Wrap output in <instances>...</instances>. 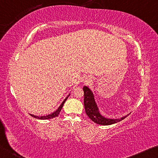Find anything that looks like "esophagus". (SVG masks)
Instances as JSON below:
<instances>
[{
    "label": "esophagus",
    "instance_id": "esophagus-1",
    "mask_svg": "<svg viewBox=\"0 0 158 158\" xmlns=\"http://www.w3.org/2000/svg\"><path fill=\"white\" fill-rule=\"evenodd\" d=\"M83 82H89V81L87 78H85V80H83Z\"/></svg>",
    "mask_w": 158,
    "mask_h": 158
}]
</instances>
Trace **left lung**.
<instances>
[{
  "label": "left lung",
  "instance_id": "1",
  "mask_svg": "<svg viewBox=\"0 0 158 158\" xmlns=\"http://www.w3.org/2000/svg\"><path fill=\"white\" fill-rule=\"evenodd\" d=\"M84 91V106L85 110L87 115L90 119L94 121V123L98 124L107 126L111 125L113 123H117L118 121L124 119V118L128 116H123L120 118H107L101 114L99 112L98 105L94 100V94L93 92L90 90V89L88 87L84 86L83 87Z\"/></svg>",
  "mask_w": 158,
  "mask_h": 158
}]
</instances>
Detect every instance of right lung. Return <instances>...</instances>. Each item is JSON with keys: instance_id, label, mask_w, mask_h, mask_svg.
Listing matches in <instances>:
<instances>
[{"instance_id": "add662e5", "label": "right lung", "mask_w": 158, "mask_h": 158, "mask_svg": "<svg viewBox=\"0 0 158 158\" xmlns=\"http://www.w3.org/2000/svg\"><path fill=\"white\" fill-rule=\"evenodd\" d=\"M69 96H68L67 98H65V99H64V102H63L61 103V104H60V105L59 106V107L58 108L57 110L54 111V112H53V113L51 114H48L47 116H35V115H32V114H30V115L32 116V117H34V118H38V119H42V120L49 119V118H54V117H56V116H59L60 111V110H61V109L63 107V106H64L65 102L66 101V99H68V98H69Z\"/></svg>"}]
</instances>
